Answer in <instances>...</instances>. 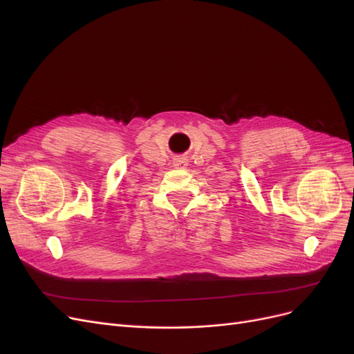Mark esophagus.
<instances>
[{"label": "esophagus", "mask_w": 354, "mask_h": 354, "mask_svg": "<svg viewBox=\"0 0 354 354\" xmlns=\"http://www.w3.org/2000/svg\"><path fill=\"white\" fill-rule=\"evenodd\" d=\"M177 165H178V167H180V165H185L183 158H178V159H177Z\"/></svg>", "instance_id": "obj_1"}]
</instances>
